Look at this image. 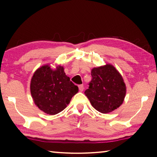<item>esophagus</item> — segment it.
<instances>
[{"label":"esophagus","instance_id":"esophagus-1","mask_svg":"<svg viewBox=\"0 0 157 157\" xmlns=\"http://www.w3.org/2000/svg\"><path fill=\"white\" fill-rule=\"evenodd\" d=\"M78 87H79V90L80 91H82L84 90V86L82 84H80V85H79L78 86Z\"/></svg>","mask_w":157,"mask_h":157}]
</instances>
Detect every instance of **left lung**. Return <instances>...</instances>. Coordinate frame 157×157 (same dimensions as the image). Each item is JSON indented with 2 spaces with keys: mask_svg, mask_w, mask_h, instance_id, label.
I'll list each match as a JSON object with an SVG mask.
<instances>
[{
  "mask_svg": "<svg viewBox=\"0 0 157 157\" xmlns=\"http://www.w3.org/2000/svg\"><path fill=\"white\" fill-rule=\"evenodd\" d=\"M92 79L84 94L91 105L102 113L116 109L123 102L126 86L118 71L112 65L94 68Z\"/></svg>",
  "mask_w": 157,
  "mask_h": 157,
  "instance_id": "1",
  "label": "left lung"
}]
</instances>
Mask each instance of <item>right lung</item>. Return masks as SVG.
Here are the masks:
<instances>
[{
  "instance_id": "add662e5",
  "label": "right lung",
  "mask_w": 157,
  "mask_h": 157,
  "mask_svg": "<svg viewBox=\"0 0 157 157\" xmlns=\"http://www.w3.org/2000/svg\"><path fill=\"white\" fill-rule=\"evenodd\" d=\"M30 91L35 105L50 115L61 112L78 92V86L66 75L62 66L52 70L48 65L37 69L31 79Z\"/></svg>"
}]
</instances>
